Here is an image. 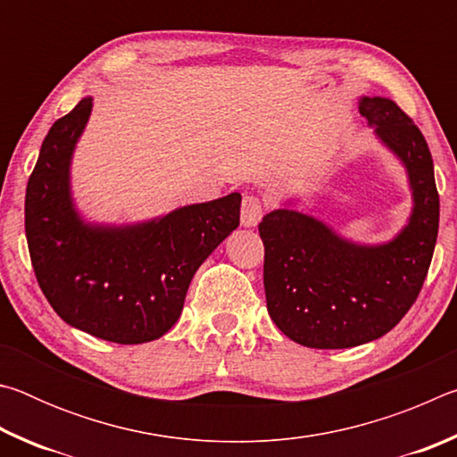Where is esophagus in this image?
Listing matches in <instances>:
<instances>
[{
    "mask_svg": "<svg viewBox=\"0 0 457 457\" xmlns=\"http://www.w3.org/2000/svg\"><path fill=\"white\" fill-rule=\"evenodd\" d=\"M262 215H264V201H262L258 195H244L242 212H239L242 226H245V228L258 226Z\"/></svg>",
    "mask_w": 457,
    "mask_h": 457,
    "instance_id": "34e87169",
    "label": "esophagus"
}]
</instances>
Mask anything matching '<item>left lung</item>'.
<instances>
[{
	"mask_svg": "<svg viewBox=\"0 0 457 457\" xmlns=\"http://www.w3.org/2000/svg\"><path fill=\"white\" fill-rule=\"evenodd\" d=\"M362 117L403 161L413 187L409 226L385 245H354L290 210L260 221L268 312L311 349H349L397 327L420 296L436 247L439 193L420 127L389 98L362 96Z\"/></svg>",
	"mask_w": 457,
	"mask_h": 457,
	"instance_id": "obj_1",
	"label": "left lung"
}]
</instances>
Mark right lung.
<instances>
[{"label": "right lung", "mask_w": 457, "mask_h": 457, "mask_svg": "<svg viewBox=\"0 0 457 457\" xmlns=\"http://www.w3.org/2000/svg\"><path fill=\"white\" fill-rule=\"evenodd\" d=\"M92 98L54 122L26 189V237L37 284L62 320L119 345L149 343L181 316L197 268L239 226L242 195L181 207L133 228L84 226L68 165Z\"/></svg>", "instance_id": "add662e5"}]
</instances>
